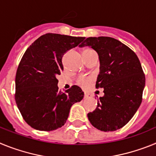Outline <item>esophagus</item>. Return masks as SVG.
I'll return each mask as SVG.
<instances>
[{"label":"esophagus","instance_id":"34e87169","mask_svg":"<svg viewBox=\"0 0 156 156\" xmlns=\"http://www.w3.org/2000/svg\"><path fill=\"white\" fill-rule=\"evenodd\" d=\"M89 98V94L85 93L84 94V98Z\"/></svg>","mask_w":156,"mask_h":156}]
</instances>
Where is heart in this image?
<instances>
[{"instance_id":"heart-1","label":"heart","mask_w":156,"mask_h":156,"mask_svg":"<svg viewBox=\"0 0 156 156\" xmlns=\"http://www.w3.org/2000/svg\"><path fill=\"white\" fill-rule=\"evenodd\" d=\"M93 51H94L92 50V49H90V48H85L84 50L83 51V55H87V54L91 53V52ZM90 81H91V79L89 78V77H83V78H80V79L78 80V83H79L81 87H87L89 85Z\"/></svg>"}]
</instances>
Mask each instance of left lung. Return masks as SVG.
Returning <instances> with one entry per match:
<instances>
[{
    "label": "left lung",
    "instance_id": "obj_1",
    "mask_svg": "<svg viewBox=\"0 0 156 156\" xmlns=\"http://www.w3.org/2000/svg\"><path fill=\"white\" fill-rule=\"evenodd\" d=\"M89 46L97 52L100 72L96 87L104 88L89 121L102 131H115L124 126L140 107L145 77L136 54L116 39L88 37L80 47Z\"/></svg>",
    "mask_w": 156,
    "mask_h": 156
}]
</instances>
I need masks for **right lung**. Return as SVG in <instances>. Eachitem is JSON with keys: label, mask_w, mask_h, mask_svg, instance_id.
Here are the masks:
<instances>
[{"label": "right lung", "mask_w": 156, "mask_h": 156, "mask_svg": "<svg viewBox=\"0 0 156 156\" xmlns=\"http://www.w3.org/2000/svg\"><path fill=\"white\" fill-rule=\"evenodd\" d=\"M85 37L57 34L41 36L23 55L16 72V101L23 119L31 127L51 131L68 119L71 106L83 98L78 86L59 91L57 76L63 70L64 54Z\"/></svg>", "instance_id": "1"}]
</instances>
